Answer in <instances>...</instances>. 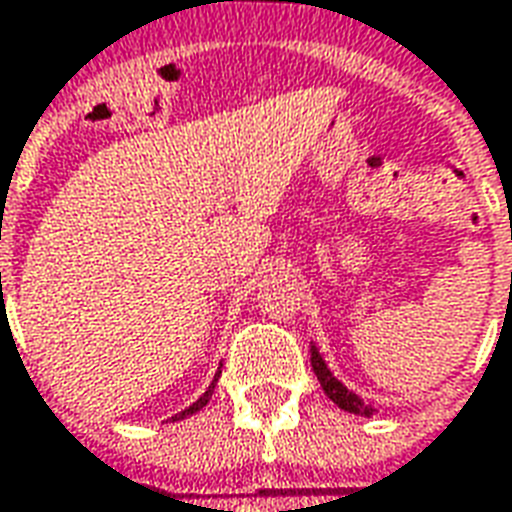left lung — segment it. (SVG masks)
Segmentation results:
<instances>
[{"instance_id": "1", "label": "left lung", "mask_w": 512, "mask_h": 512, "mask_svg": "<svg viewBox=\"0 0 512 512\" xmlns=\"http://www.w3.org/2000/svg\"><path fill=\"white\" fill-rule=\"evenodd\" d=\"M311 365H313V374H316V379H319V384H322V390L327 393V398L333 401L338 409H343V412L349 414H360V417H374L376 409L371 404H365L363 398L357 393H352L346 384L338 379V376L330 371V365L324 363L322 352L316 349V343H311Z\"/></svg>"}]
</instances>
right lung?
<instances>
[{
	"label": "right lung",
	"instance_id": "1",
	"mask_svg": "<svg viewBox=\"0 0 512 512\" xmlns=\"http://www.w3.org/2000/svg\"><path fill=\"white\" fill-rule=\"evenodd\" d=\"M218 376H220V371H218V374H215V379H212V384H210V387H207V390H204V395H201L199 401H196V404H190L188 409H185V412L174 414V417H171V423H174V420H185V417H190V414H196V412H199V409H204V406L210 404L212 393H215V384H218Z\"/></svg>",
	"mask_w": 512,
	"mask_h": 512
}]
</instances>
